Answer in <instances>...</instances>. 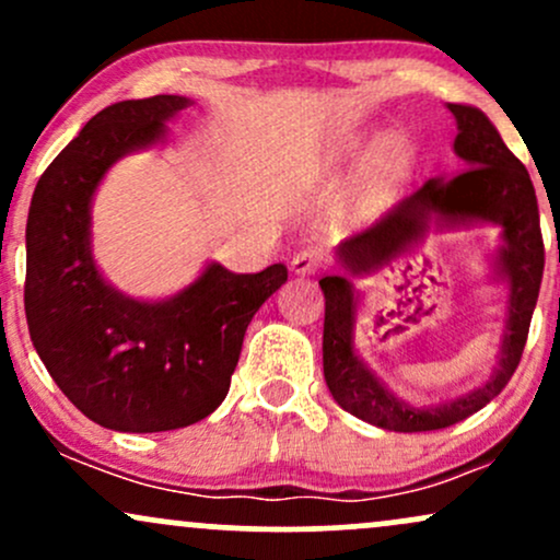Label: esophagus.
I'll return each mask as SVG.
<instances>
[{
    "instance_id": "obj_1",
    "label": "esophagus",
    "mask_w": 560,
    "mask_h": 560,
    "mask_svg": "<svg viewBox=\"0 0 560 560\" xmlns=\"http://www.w3.org/2000/svg\"><path fill=\"white\" fill-rule=\"evenodd\" d=\"M326 260H329V258H326L324 249L305 247V249H300V253L292 258V271L300 273V276L316 273V271H320V268L326 266Z\"/></svg>"
}]
</instances>
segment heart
Here are the masks:
<instances>
[{
	"label": "heart",
	"instance_id": "b5f03b06",
	"mask_svg": "<svg viewBox=\"0 0 560 560\" xmlns=\"http://www.w3.org/2000/svg\"><path fill=\"white\" fill-rule=\"evenodd\" d=\"M347 150L350 152L361 150V141H350ZM408 158H410L408 147L400 144V141H389V144L374 158V163L369 165V173H365V184H369V189L376 191L382 189V186L395 182V178H400L405 168H408Z\"/></svg>",
	"mask_w": 560,
	"mask_h": 560
}]
</instances>
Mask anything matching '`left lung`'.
<instances>
[{
  "instance_id": "left-lung-1",
  "label": "left lung",
  "mask_w": 560,
  "mask_h": 560,
  "mask_svg": "<svg viewBox=\"0 0 560 560\" xmlns=\"http://www.w3.org/2000/svg\"><path fill=\"white\" fill-rule=\"evenodd\" d=\"M458 120L455 155L466 168L447 178H429L413 195L358 231L339 249V260L352 273L371 271L423 231L427 218L436 213L445 221H492L503 226L505 247L500 249V271L511 284L508 324L500 365L490 382L442 408H410L389 395L361 363L352 347L355 298L345 276H324V376L334 400L358 419L389 432H434L468 419L498 397L522 363L529 337L539 284H542L545 244L539 210L529 171L503 144L500 133L477 107L447 105Z\"/></svg>"
}]
</instances>
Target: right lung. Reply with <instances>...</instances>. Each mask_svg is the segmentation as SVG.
Returning a JSON list of instances; mask_svg holds the SVG:
<instances>
[{"mask_svg":"<svg viewBox=\"0 0 560 560\" xmlns=\"http://www.w3.org/2000/svg\"><path fill=\"white\" fill-rule=\"evenodd\" d=\"M186 96L126 100L96 113L38 178L25 226V320L49 376L86 419L115 432H168L202 421L231 387L258 307L287 281L205 273L165 302H137L105 284L89 249L96 184L126 152L163 137Z\"/></svg>","mask_w":560,"mask_h":560,"instance_id":"obj_1","label":"right lung"}]
</instances>
